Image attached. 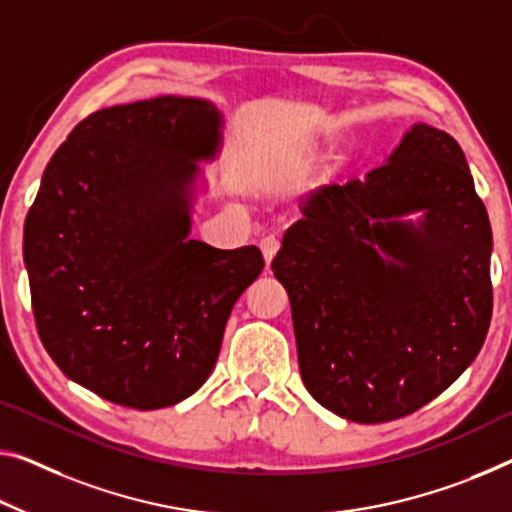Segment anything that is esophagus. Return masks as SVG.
Segmentation results:
<instances>
[{
	"mask_svg": "<svg viewBox=\"0 0 512 512\" xmlns=\"http://www.w3.org/2000/svg\"><path fill=\"white\" fill-rule=\"evenodd\" d=\"M261 251H263L265 265H270L272 258L277 256V251H279V240L274 238V235H267V238L261 240Z\"/></svg>",
	"mask_w": 512,
	"mask_h": 512,
	"instance_id": "1",
	"label": "esophagus"
}]
</instances>
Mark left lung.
Masks as SVG:
<instances>
[{
	"label": "left lung",
	"instance_id": "obj_1",
	"mask_svg": "<svg viewBox=\"0 0 512 512\" xmlns=\"http://www.w3.org/2000/svg\"><path fill=\"white\" fill-rule=\"evenodd\" d=\"M490 256L465 153L428 123L361 180L313 190L272 261L306 391L355 423L400 419L437 398L483 348Z\"/></svg>",
	"mask_w": 512,
	"mask_h": 512
}]
</instances>
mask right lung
<instances>
[{
  "label": "right lung",
  "instance_id": "add662e5",
  "mask_svg": "<svg viewBox=\"0 0 512 512\" xmlns=\"http://www.w3.org/2000/svg\"><path fill=\"white\" fill-rule=\"evenodd\" d=\"M210 100L157 96L100 109L45 167L25 222L38 336L100 398L160 410L208 380L258 247L192 240L199 162L222 146Z\"/></svg>",
  "mask_w": 512,
  "mask_h": 512
}]
</instances>
